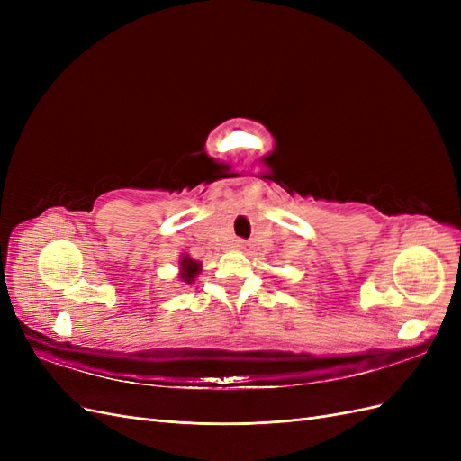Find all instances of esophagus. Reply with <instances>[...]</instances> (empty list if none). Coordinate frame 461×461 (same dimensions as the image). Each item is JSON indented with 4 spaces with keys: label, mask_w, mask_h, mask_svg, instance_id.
Returning <instances> with one entry per match:
<instances>
[{
    "label": "esophagus",
    "mask_w": 461,
    "mask_h": 461,
    "mask_svg": "<svg viewBox=\"0 0 461 461\" xmlns=\"http://www.w3.org/2000/svg\"><path fill=\"white\" fill-rule=\"evenodd\" d=\"M236 248H239V249H246V242H244V240H236Z\"/></svg>",
    "instance_id": "esophagus-1"
}]
</instances>
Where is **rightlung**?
Listing matches in <instances>:
<instances>
[{"mask_svg": "<svg viewBox=\"0 0 461 461\" xmlns=\"http://www.w3.org/2000/svg\"><path fill=\"white\" fill-rule=\"evenodd\" d=\"M200 267L202 265L198 263V261H194V259H190L188 256H185L183 259H180V276L185 278V283H192L194 278H196V275L200 273Z\"/></svg>", "mask_w": 461, "mask_h": 461, "instance_id": "right-lung-1", "label": "right lung"}]
</instances>
